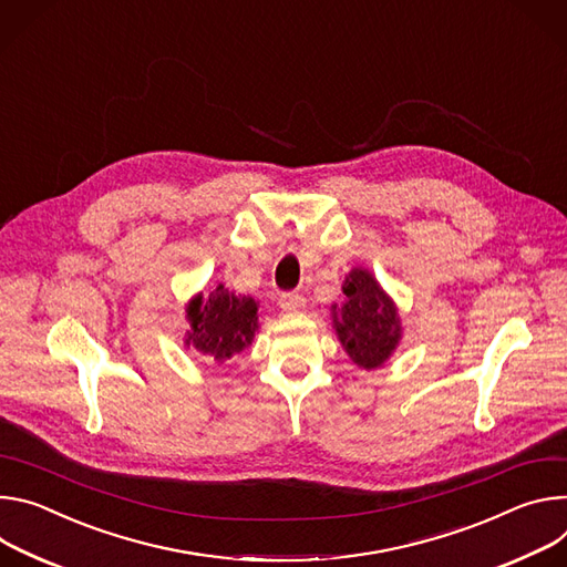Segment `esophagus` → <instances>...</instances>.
Listing matches in <instances>:
<instances>
[{
    "mask_svg": "<svg viewBox=\"0 0 567 567\" xmlns=\"http://www.w3.org/2000/svg\"><path fill=\"white\" fill-rule=\"evenodd\" d=\"M279 306L286 310V312H301L303 310V306H306V299L301 297V295H284L281 297V301H279Z\"/></svg>",
    "mask_w": 567,
    "mask_h": 567,
    "instance_id": "1",
    "label": "esophagus"
}]
</instances>
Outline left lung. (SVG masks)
Segmentation results:
<instances>
[{"label": "left lung", "mask_w": 567, "mask_h": 567, "mask_svg": "<svg viewBox=\"0 0 567 567\" xmlns=\"http://www.w3.org/2000/svg\"><path fill=\"white\" fill-rule=\"evenodd\" d=\"M344 301L331 306L336 336L351 358L364 371L381 369L399 349L403 327L394 299L385 292L367 268H351L342 281Z\"/></svg>", "instance_id": "1"}]
</instances>
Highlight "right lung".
I'll return each instance as SVG.
<instances>
[{
    "label": "right lung",
    "mask_w": 567,
    "mask_h": 567,
    "mask_svg": "<svg viewBox=\"0 0 567 567\" xmlns=\"http://www.w3.org/2000/svg\"><path fill=\"white\" fill-rule=\"evenodd\" d=\"M186 320L192 331H186L184 347L223 364L255 340L259 331V301L218 284L207 299L200 292L186 303Z\"/></svg>",
    "instance_id": "right-lung-1"
}]
</instances>
